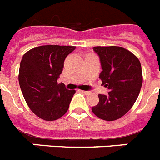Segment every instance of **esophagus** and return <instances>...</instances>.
<instances>
[{
	"label": "esophagus",
	"mask_w": 160,
	"mask_h": 160,
	"mask_svg": "<svg viewBox=\"0 0 160 160\" xmlns=\"http://www.w3.org/2000/svg\"><path fill=\"white\" fill-rule=\"evenodd\" d=\"M82 93H83V94H85V95H88V94H90L91 92H89V91H83V90H81L80 91Z\"/></svg>",
	"instance_id": "obj_1"
}]
</instances>
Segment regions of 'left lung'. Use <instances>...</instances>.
<instances>
[{"label":"left lung","mask_w":160,"mask_h":160,"mask_svg":"<svg viewBox=\"0 0 160 160\" xmlns=\"http://www.w3.org/2000/svg\"><path fill=\"white\" fill-rule=\"evenodd\" d=\"M102 71L99 78L107 95L99 94V102L92 108L94 114L105 121H115L130 111L142 86L141 65L136 57L126 48L109 46L94 47Z\"/></svg>","instance_id":"left-lung-1"}]
</instances>
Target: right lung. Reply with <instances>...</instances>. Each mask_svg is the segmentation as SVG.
Returning <instances> with one entry per match:
<instances>
[{"label":"right lung","instance_id":"right-lung-1","mask_svg":"<svg viewBox=\"0 0 160 160\" xmlns=\"http://www.w3.org/2000/svg\"><path fill=\"white\" fill-rule=\"evenodd\" d=\"M74 46L43 45L28 51L22 57L19 83L32 112L45 121H54L67 112L75 91L58 84L64 60Z\"/></svg>","mask_w":160,"mask_h":160}]
</instances>
